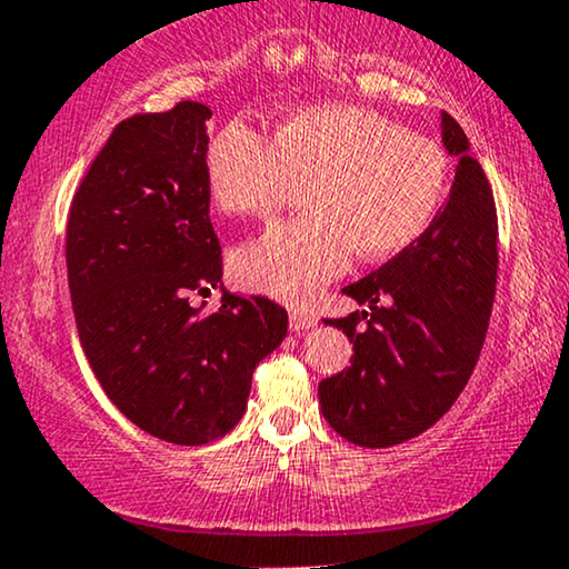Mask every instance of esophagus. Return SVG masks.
I'll return each mask as SVG.
<instances>
[{"label": "esophagus", "mask_w": 569, "mask_h": 569, "mask_svg": "<svg viewBox=\"0 0 569 569\" xmlns=\"http://www.w3.org/2000/svg\"><path fill=\"white\" fill-rule=\"evenodd\" d=\"M288 325H291L293 332H303L317 325V315L309 309H291V315H288Z\"/></svg>", "instance_id": "esophagus-1"}]
</instances>
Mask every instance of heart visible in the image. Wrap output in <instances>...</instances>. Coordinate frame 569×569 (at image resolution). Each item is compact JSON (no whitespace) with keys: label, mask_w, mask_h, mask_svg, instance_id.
Here are the masks:
<instances>
[{"label":"heart","mask_w":569,"mask_h":569,"mask_svg":"<svg viewBox=\"0 0 569 569\" xmlns=\"http://www.w3.org/2000/svg\"><path fill=\"white\" fill-rule=\"evenodd\" d=\"M208 188L229 213L270 219L311 178L315 211L278 223L234 254L237 281L307 303L356 252L387 260L426 234L443 203L448 159L426 136L356 106L296 110L268 136L242 121L216 136Z\"/></svg>","instance_id":"1"}]
</instances>
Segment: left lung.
Returning a JSON list of instances; mask_svg holds the SVG:
<instances>
[{
    "instance_id": "8db88e82",
    "label": "left lung",
    "mask_w": 569,
    "mask_h": 569,
    "mask_svg": "<svg viewBox=\"0 0 569 569\" xmlns=\"http://www.w3.org/2000/svg\"><path fill=\"white\" fill-rule=\"evenodd\" d=\"M459 157L446 206L418 242L342 288L368 309L325 319L353 342L350 366L319 383L335 433L389 448L436 426L467 387L485 346L498 283V211L463 128L441 116Z\"/></svg>"
}]
</instances>
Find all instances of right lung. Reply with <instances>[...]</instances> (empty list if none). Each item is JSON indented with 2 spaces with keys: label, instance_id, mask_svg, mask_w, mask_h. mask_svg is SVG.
I'll return each instance as SVG.
<instances>
[{
  "label": "right lung",
  "instance_id": "right-lung-1",
  "mask_svg": "<svg viewBox=\"0 0 569 569\" xmlns=\"http://www.w3.org/2000/svg\"><path fill=\"white\" fill-rule=\"evenodd\" d=\"M211 110L182 100L118 123L79 182L67 223L71 309L87 361L149 436L201 446L247 410L252 371L281 346L288 311L266 296L190 299L221 281L206 174Z\"/></svg>",
  "mask_w": 569,
  "mask_h": 569
}]
</instances>
